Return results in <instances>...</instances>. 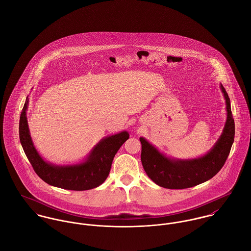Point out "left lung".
Wrapping results in <instances>:
<instances>
[{
    "mask_svg": "<svg viewBox=\"0 0 251 251\" xmlns=\"http://www.w3.org/2000/svg\"><path fill=\"white\" fill-rule=\"evenodd\" d=\"M226 103V122L221 135L205 154L188 159L174 158L161 152L146 138L142 145L141 161L148 177L164 188L182 189L205 182L215 176L224 165L235 137V123L230 99L222 84L219 86Z\"/></svg>",
    "mask_w": 251,
    "mask_h": 251,
    "instance_id": "8db88e82",
    "label": "left lung"
}]
</instances>
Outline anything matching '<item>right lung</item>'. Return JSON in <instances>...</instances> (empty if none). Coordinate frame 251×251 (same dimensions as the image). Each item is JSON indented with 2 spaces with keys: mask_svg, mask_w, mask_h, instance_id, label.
Returning <instances> with one entry per match:
<instances>
[{
  "mask_svg": "<svg viewBox=\"0 0 251 251\" xmlns=\"http://www.w3.org/2000/svg\"><path fill=\"white\" fill-rule=\"evenodd\" d=\"M28 105L29 99L27 97L20 115L19 138L37 176L50 185L69 190H88L102 184L107 179L115 154L129 138V133L123 130L103 137L80 162L54 164L45 160L34 145L27 120Z\"/></svg>",
  "mask_w": 251,
  "mask_h": 251,
  "instance_id": "add662e5",
  "label": "right lung"
}]
</instances>
